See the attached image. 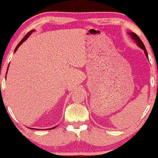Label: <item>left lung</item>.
Wrapping results in <instances>:
<instances>
[{
    "instance_id": "left-lung-1",
    "label": "left lung",
    "mask_w": 158,
    "mask_h": 158,
    "mask_svg": "<svg viewBox=\"0 0 158 158\" xmlns=\"http://www.w3.org/2000/svg\"><path fill=\"white\" fill-rule=\"evenodd\" d=\"M128 35L131 36L132 39L135 40V43H136V44H137V45H138V47H139V48L142 49V50H144L145 54H146V57L148 58V53H147V51H146V48H145L144 44H143V43L142 42V41H141L140 39H139L138 36H137V35H136L135 32H128Z\"/></svg>"
}]
</instances>
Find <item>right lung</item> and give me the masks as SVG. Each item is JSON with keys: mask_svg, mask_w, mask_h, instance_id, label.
<instances>
[{"mask_svg": "<svg viewBox=\"0 0 158 158\" xmlns=\"http://www.w3.org/2000/svg\"><path fill=\"white\" fill-rule=\"evenodd\" d=\"M34 31V30H31V31H30V32H28V33H27V35H25L24 36V37H23V39H22V40H21V41H20V42L19 43V44H18L17 45V47H16V48H15V52H15V51H16V50H18V48H19V46H20V45H21V44H22V43L23 42V41H25V40H27V38H28L29 37V36H30V34H31L32 33V32H33ZM56 127H53V128H52V129H53V128H56ZM52 128H50V129H52ZM31 129H32V128H31Z\"/></svg>", "mask_w": 158, "mask_h": 158, "instance_id": "add662e5", "label": "right lung"}]
</instances>
